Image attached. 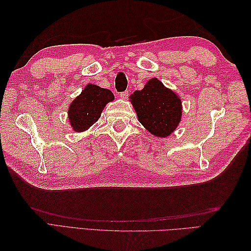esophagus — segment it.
<instances>
[{
	"instance_id": "obj_1",
	"label": "esophagus",
	"mask_w": 251,
	"mask_h": 251,
	"mask_svg": "<svg viewBox=\"0 0 251 251\" xmlns=\"http://www.w3.org/2000/svg\"><path fill=\"white\" fill-rule=\"evenodd\" d=\"M120 96H121V98H123V99H127V98H128V92H127V90H125V92H122L120 94Z\"/></svg>"
}]
</instances>
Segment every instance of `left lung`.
<instances>
[{"instance_id": "1", "label": "left lung", "mask_w": 251, "mask_h": 251, "mask_svg": "<svg viewBox=\"0 0 251 251\" xmlns=\"http://www.w3.org/2000/svg\"><path fill=\"white\" fill-rule=\"evenodd\" d=\"M138 120L152 135L167 137L177 128L182 114L181 100L157 78L130 96Z\"/></svg>"}]
</instances>
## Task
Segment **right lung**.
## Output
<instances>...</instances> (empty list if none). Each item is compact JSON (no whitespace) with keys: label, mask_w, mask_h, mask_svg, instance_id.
Segmentation results:
<instances>
[{"label":"right lung","mask_w":251,"mask_h":251,"mask_svg":"<svg viewBox=\"0 0 251 251\" xmlns=\"http://www.w3.org/2000/svg\"><path fill=\"white\" fill-rule=\"evenodd\" d=\"M114 99L111 90L88 84L69 108V121L75 131H84L99 120L105 104Z\"/></svg>","instance_id":"1"}]
</instances>
